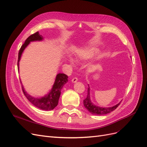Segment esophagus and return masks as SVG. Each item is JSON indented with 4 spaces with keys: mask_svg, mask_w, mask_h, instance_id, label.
<instances>
[{
    "mask_svg": "<svg viewBox=\"0 0 147 147\" xmlns=\"http://www.w3.org/2000/svg\"><path fill=\"white\" fill-rule=\"evenodd\" d=\"M77 81H78V78L77 77H74L72 80V83H75V82H77Z\"/></svg>",
    "mask_w": 147,
    "mask_h": 147,
    "instance_id": "esophagus-1",
    "label": "esophagus"
}]
</instances>
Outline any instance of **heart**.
Here are the masks:
<instances>
[{"mask_svg":"<svg viewBox=\"0 0 147 147\" xmlns=\"http://www.w3.org/2000/svg\"><path fill=\"white\" fill-rule=\"evenodd\" d=\"M97 50L94 48L84 47L79 48L75 53V59L79 60H87L95 55Z\"/></svg>","mask_w":147,"mask_h":147,"instance_id":"1","label":"heart"}]
</instances>
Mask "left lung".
Returning <instances> with one entry per match:
<instances>
[{
	"label": "left lung",
	"instance_id": "8db88e82",
	"mask_svg": "<svg viewBox=\"0 0 147 147\" xmlns=\"http://www.w3.org/2000/svg\"><path fill=\"white\" fill-rule=\"evenodd\" d=\"M89 87V86H88ZM90 87L88 88V95L86 98L83 100V104L84 107H85L89 112L92 115H102L109 113L112 112L114 110L116 109L119 104H117L116 105L111 107H100L96 106V105L93 104L90 100Z\"/></svg>",
	"mask_w": 147,
	"mask_h": 147
}]
</instances>
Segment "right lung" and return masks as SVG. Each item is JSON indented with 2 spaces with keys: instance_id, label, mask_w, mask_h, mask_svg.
I'll list each match as a JSON object with an SVG mask.
<instances>
[{
  "instance_id": "1",
  "label": "right lung",
  "mask_w": 147,
  "mask_h": 147,
  "mask_svg": "<svg viewBox=\"0 0 147 147\" xmlns=\"http://www.w3.org/2000/svg\"><path fill=\"white\" fill-rule=\"evenodd\" d=\"M43 39V37L39 34L38 32H35L26 40L24 43L21 46L18 53V66L19 68V62L21 58L22 53L25 48L27 47L30 42L40 41ZM68 76L64 74H58L56 77V80L51 91L45 96L40 97H34L30 96L26 92L23 87V92L25 96L27 97L30 102L37 108L43 110H51L54 109L58 104V101L61 95L62 88L67 82Z\"/></svg>"
}]
</instances>
